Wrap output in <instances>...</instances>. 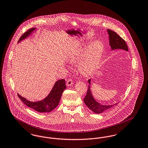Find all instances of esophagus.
<instances>
[{"mask_svg":"<svg viewBox=\"0 0 148 148\" xmlns=\"http://www.w3.org/2000/svg\"><path fill=\"white\" fill-rule=\"evenodd\" d=\"M73 80H72V79H71V78H69L68 80H67V82H66V85L67 86H71V85L73 84Z\"/></svg>","mask_w":148,"mask_h":148,"instance_id":"esophagus-1","label":"esophagus"}]
</instances>
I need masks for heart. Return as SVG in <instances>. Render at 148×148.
Returning a JSON list of instances; mask_svg holds the SVG:
<instances>
[{
	"label": "heart",
	"instance_id": "heart-1",
	"mask_svg": "<svg viewBox=\"0 0 148 148\" xmlns=\"http://www.w3.org/2000/svg\"><path fill=\"white\" fill-rule=\"evenodd\" d=\"M103 52V44L100 42H97L88 50L86 47L74 50L70 56V61L73 63H77L83 58L80 65V71L83 75L89 76L97 69Z\"/></svg>",
	"mask_w": 148,
	"mask_h": 148
}]
</instances>
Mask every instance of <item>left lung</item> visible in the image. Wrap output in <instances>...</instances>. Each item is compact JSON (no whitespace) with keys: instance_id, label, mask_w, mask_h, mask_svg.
I'll return each mask as SVG.
<instances>
[{"instance_id":"left-lung-1","label":"left lung","mask_w":148,"mask_h":148,"mask_svg":"<svg viewBox=\"0 0 148 148\" xmlns=\"http://www.w3.org/2000/svg\"><path fill=\"white\" fill-rule=\"evenodd\" d=\"M108 33L109 36V44L112 48V49H122L128 51V48L127 46V43L125 41L118 35L116 32H114L112 30L108 29ZM89 83L90 84V79L88 80ZM85 105L87 106L93 112L97 114L104 112L108 109L112 108L113 106L116 105L115 104L114 105L111 106H104L99 104L92 97L90 85H89L88 91L86 96L84 99Z\"/></svg>"}]
</instances>
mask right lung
<instances>
[{
  "label": "right lung",
  "instance_id": "right-lung-1",
  "mask_svg": "<svg viewBox=\"0 0 148 148\" xmlns=\"http://www.w3.org/2000/svg\"><path fill=\"white\" fill-rule=\"evenodd\" d=\"M35 29L34 28L30 29L25 32L21 35L18 42L27 38L34 30H35ZM66 88L65 80H59L56 82L49 94L42 100L36 102L28 101L26 99L21 97L19 94H18V96L23 103L29 108H31L40 113H49L54 110L59 104L62 95Z\"/></svg>",
  "mask_w": 148,
  "mask_h": 148
}]
</instances>
